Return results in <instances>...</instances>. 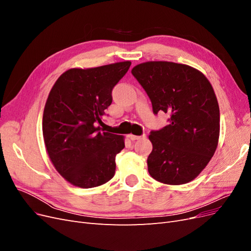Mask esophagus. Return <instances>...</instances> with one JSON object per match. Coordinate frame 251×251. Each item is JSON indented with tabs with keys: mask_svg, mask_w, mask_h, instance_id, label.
<instances>
[{
	"mask_svg": "<svg viewBox=\"0 0 251 251\" xmlns=\"http://www.w3.org/2000/svg\"><path fill=\"white\" fill-rule=\"evenodd\" d=\"M128 137H130V139L131 140H138V139H141V138H143L144 137V135H142V136H137V135H128Z\"/></svg>",
	"mask_w": 251,
	"mask_h": 251,
	"instance_id": "esophagus-1",
	"label": "esophagus"
}]
</instances>
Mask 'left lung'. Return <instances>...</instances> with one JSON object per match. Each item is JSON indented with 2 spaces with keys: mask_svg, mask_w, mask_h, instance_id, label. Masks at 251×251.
Returning <instances> with one entry per match:
<instances>
[{
  "mask_svg": "<svg viewBox=\"0 0 251 251\" xmlns=\"http://www.w3.org/2000/svg\"><path fill=\"white\" fill-rule=\"evenodd\" d=\"M153 105L171 115L170 125L151 131L148 157L151 177L164 184L191 182L205 169L218 147L220 110L215 91L195 68L172 62H147L132 69Z\"/></svg>",
  "mask_w": 251,
  "mask_h": 251,
  "instance_id": "left-lung-1",
  "label": "left lung"
}]
</instances>
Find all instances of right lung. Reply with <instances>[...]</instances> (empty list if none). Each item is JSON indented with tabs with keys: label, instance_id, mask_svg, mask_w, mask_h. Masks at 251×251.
Returning a JSON list of instances; mask_svg holds the SVG:
<instances>
[{
	"label": "right lung",
	"instance_id": "add662e5",
	"mask_svg": "<svg viewBox=\"0 0 251 251\" xmlns=\"http://www.w3.org/2000/svg\"><path fill=\"white\" fill-rule=\"evenodd\" d=\"M130 60L96 68H72L57 78L45 104L43 136L52 164L66 181L81 188L107 183L115 175V157L125 137L101 132L112 90Z\"/></svg>",
	"mask_w": 251,
	"mask_h": 251
}]
</instances>
